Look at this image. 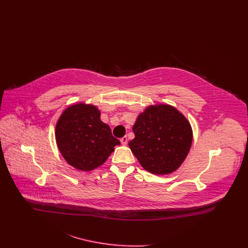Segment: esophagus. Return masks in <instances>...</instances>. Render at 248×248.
I'll list each match as a JSON object with an SVG mask.
<instances>
[{
    "label": "esophagus",
    "mask_w": 248,
    "mask_h": 248,
    "mask_svg": "<svg viewBox=\"0 0 248 248\" xmlns=\"http://www.w3.org/2000/svg\"><path fill=\"white\" fill-rule=\"evenodd\" d=\"M120 141H121V143L123 144V145H126L127 144V137H123L121 140H120Z\"/></svg>",
    "instance_id": "34e87169"
}]
</instances>
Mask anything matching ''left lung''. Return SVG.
Here are the masks:
<instances>
[{"label": "left lung", "mask_w": 248, "mask_h": 248, "mask_svg": "<svg viewBox=\"0 0 248 248\" xmlns=\"http://www.w3.org/2000/svg\"><path fill=\"white\" fill-rule=\"evenodd\" d=\"M129 142L142 167L155 175H167L184 162L192 141L188 120L169 105L147 108L137 119Z\"/></svg>", "instance_id": "obj_1"}]
</instances>
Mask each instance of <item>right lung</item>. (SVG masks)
Here are the masks:
<instances>
[{
  "mask_svg": "<svg viewBox=\"0 0 248 248\" xmlns=\"http://www.w3.org/2000/svg\"><path fill=\"white\" fill-rule=\"evenodd\" d=\"M59 152L73 167L91 171L106 162L120 144L109 126L100 120L99 110L92 105L69 107L56 126Z\"/></svg>",
  "mask_w": 248,
  "mask_h": 248,
  "instance_id": "obj_1",
  "label": "right lung"
}]
</instances>
